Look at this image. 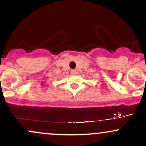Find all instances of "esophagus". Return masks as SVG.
<instances>
[{"label":"esophagus","mask_w":146,"mask_h":146,"mask_svg":"<svg viewBox=\"0 0 146 146\" xmlns=\"http://www.w3.org/2000/svg\"><path fill=\"white\" fill-rule=\"evenodd\" d=\"M71 74L75 75L77 73V71H76V70H71Z\"/></svg>","instance_id":"1"}]
</instances>
